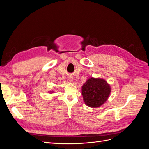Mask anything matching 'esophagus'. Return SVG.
<instances>
[{
  "mask_svg": "<svg viewBox=\"0 0 149 149\" xmlns=\"http://www.w3.org/2000/svg\"><path fill=\"white\" fill-rule=\"evenodd\" d=\"M68 79L69 80V81L71 82L72 81H73V76H71V75H69L68 76Z\"/></svg>",
  "mask_w": 149,
  "mask_h": 149,
  "instance_id": "obj_1",
  "label": "esophagus"
}]
</instances>
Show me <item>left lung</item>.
<instances>
[{"label": "left lung", "instance_id": "1", "mask_svg": "<svg viewBox=\"0 0 149 149\" xmlns=\"http://www.w3.org/2000/svg\"><path fill=\"white\" fill-rule=\"evenodd\" d=\"M110 93V86L104 79L101 78H90L82 87L84 101L91 107H97L103 104Z\"/></svg>", "mask_w": 149, "mask_h": 149}]
</instances>
